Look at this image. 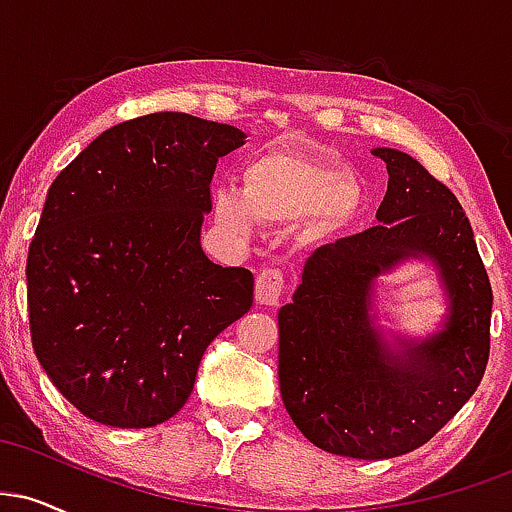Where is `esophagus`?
<instances>
[{
  "instance_id": "34e87169",
  "label": "esophagus",
  "mask_w": 512,
  "mask_h": 512,
  "mask_svg": "<svg viewBox=\"0 0 512 512\" xmlns=\"http://www.w3.org/2000/svg\"><path fill=\"white\" fill-rule=\"evenodd\" d=\"M286 289V276L281 269L274 267H264L260 274H257L255 281V298L257 303L262 305H276L281 301Z\"/></svg>"
}]
</instances>
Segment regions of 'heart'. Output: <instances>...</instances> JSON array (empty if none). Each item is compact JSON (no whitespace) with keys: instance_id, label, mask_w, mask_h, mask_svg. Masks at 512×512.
Listing matches in <instances>:
<instances>
[{"instance_id":"b5f03b06","label":"heart","mask_w":512,"mask_h":512,"mask_svg":"<svg viewBox=\"0 0 512 512\" xmlns=\"http://www.w3.org/2000/svg\"><path fill=\"white\" fill-rule=\"evenodd\" d=\"M358 192L339 168L317 158L274 149L252 156L240 170V192L221 190L211 197V214L223 231L250 236L257 223L281 226L305 221L310 236L337 231L354 214Z\"/></svg>"}]
</instances>
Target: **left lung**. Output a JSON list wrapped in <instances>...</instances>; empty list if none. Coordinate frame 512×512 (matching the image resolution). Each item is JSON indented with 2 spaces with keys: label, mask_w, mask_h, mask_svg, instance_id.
I'll use <instances>...</instances> for the list:
<instances>
[{
  "label": "left lung",
  "mask_w": 512,
  "mask_h": 512,
  "mask_svg": "<svg viewBox=\"0 0 512 512\" xmlns=\"http://www.w3.org/2000/svg\"><path fill=\"white\" fill-rule=\"evenodd\" d=\"M373 156L390 175L378 223L317 248L279 310L286 411L317 448L356 460L428 443L477 392L491 349L489 274L457 197L404 151ZM404 259H431L449 293L444 330L426 340L374 325V279Z\"/></svg>",
  "instance_id": "obj_1"
}]
</instances>
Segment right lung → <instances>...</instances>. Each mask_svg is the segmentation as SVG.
Segmentation results:
<instances>
[{
	"instance_id": "obj_1",
	"label": "right lung",
	"mask_w": 512,
	"mask_h": 512,
	"mask_svg": "<svg viewBox=\"0 0 512 512\" xmlns=\"http://www.w3.org/2000/svg\"><path fill=\"white\" fill-rule=\"evenodd\" d=\"M243 144L238 127L151 113L105 129L50 185L26 264L31 339L88 419L168 421L207 346L250 310V269L199 243L216 163Z\"/></svg>"
}]
</instances>
